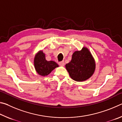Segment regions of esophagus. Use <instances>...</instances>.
<instances>
[{
	"label": "esophagus",
	"mask_w": 122,
	"mask_h": 122,
	"mask_svg": "<svg viewBox=\"0 0 122 122\" xmlns=\"http://www.w3.org/2000/svg\"><path fill=\"white\" fill-rule=\"evenodd\" d=\"M59 65L60 66H64V65H65V62H64L63 61H61V62H59Z\"/></svg>",
	"instance_id": "1"
}]
</instances>
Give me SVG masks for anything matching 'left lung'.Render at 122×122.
<instances>
[{
  "label": "left lung",
  "mask_w": 122,
  "mask_h": 122,
  "mask_svg": "<svg viewBox=\"0 0 122 122\" xmlns=\"http://www.w3.org/2000/svg\"><path fill=\"white\" fill-rule=\"evenodd\" d=\"M66 68L72 79L76 81H83L94 74L95 63L90 51L83 47L81 51L73 53L71 61L66 64Z\"/></svg>",
  "instance_id": "8db88e82"
}]
</instances>
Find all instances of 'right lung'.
Instances as JSON below:
<instances>
[{
  "label": "right lung",
  "instance_id": "right-lung-1",
  "mask_svg": "<svg viewBox=\"0 0 122 122\" xmlns=\"http://www.w3.org/2000/svg\"><path fill=\"white\" fill-rule=\"evenodd\" d=\"M58 66V65L54 61H47L45 58V55L42 51L39 52L35 56V68L37 73L40 75H48L54 69Z\"/></svg>",
  "mask_w": 122,
  "mask_h": 122
}]
</instances>
